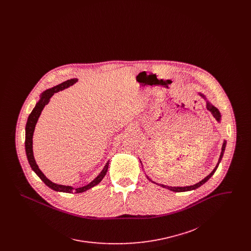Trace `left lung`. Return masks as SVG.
Here are the masks:
<instances>
[{"mask_svg":"<svg viewBox=\"0 0 251 251\" xmlns=\"http://www.w3.org/2000/svg\"><path fill=\"white\" fill-rule=\"evenodd\" d=\"M200 96H201L203 99H205L206 100V98H205V96L201 94V93H199ZM206 108H207V110H209L211 113H212V115L214 116V118H215V120H217L218 122H220V120H221V115H220V112L218 111V109L217 108L215 107L213 104H211L209 101H207L206 102ZM226 140L224 141V143L222 145V151H221V153H220V156H219V160H218V163H217V165L215 166V168H214V170L207 176V177H205L204 179H201L200 182H198V183H196V184H194V185H191V186H184V187H172V186H167V185H164V184H159L160 186H162V187H164V188H167V189H169V190H171V191L173 192H186V191H191V190H195V189H197V188H199L200 186H201L203 183H205L208 179H210L213 175H214V173L215 172V170L217 169V167H218V165H219V163H220V161H221V159H222V157H223V154H224V151H225V148H226ZM141 163V162H140ZM147 179H150L151 181H152L151 179H150L148 176H147ZM152 182H154V181H152ZM155 183V182H154ZM156 184H158V183H156Z\"/></svg>","mask_w":251,"mask_h":251,"instance_id":"1","label":"left lung"}]
</instances>
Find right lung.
I'll use <instances>...</instances> for the list:
<instances>
[{
    "label": "right lung",
    "instance_id": "add662e5",
    "mask_svg": "<svg viewBox=\"0 0 251 251\" xmlns=\"http://www.w3.org/2000/svg\"><path fill=\"white\" fill-rule=\"evenodd\" d=\"M77 81H78L77 79H71V80H68V81H66L62 84L55 85V86H53L50 89H47L46 91H44L40 96V100L37 101L36 106L33 109L31 114L29 115L27 123H26V127H25V151H26V156H27L28 162L30 164V167H32V169L35 171L36 175L43 180V182L47 186H49L50 189H52L54 191L64 192V193H72V192L83 193V192L86 191V190L94 187L95 185L99 184L101 181V179H103V177L106 175L108 166H109V162H107L106 165L103 167V169L101 170V172L90 183L84 185L83 187H79V188L74 189L72 186L56 184V183L50 181V179L45 177V175L41 172V170L38 168V166L36 165V160L34 158V153H33V135H34V131H35V127H36L38 118H39L43 108L48 104L50 99L52 97L54 93L61 91L65 88H68L69 86L75 84Z\"/></svg>",
    "mask_w": 251,
    "mask_h": 251
}]
</instances>
